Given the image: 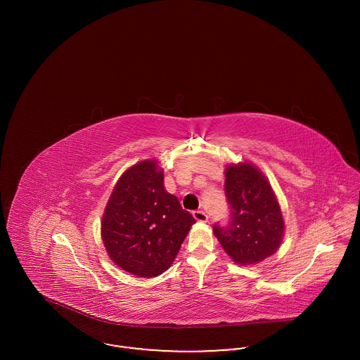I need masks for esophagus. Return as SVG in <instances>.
<instances>
[{
    "instance_id": "1",
    "label": "esophagus",
    "mask_w": 360,
    "mask_h": 360,
    "mask_svg": "<svg viewBox=\"0 0 360 360\" xmlns=\"http://www.w3.org/2000/svg\"><path fill=\"white\" fill-rule=\"evenodd\" d=\"M193 217H194L195 221H198V223H207V216H206L205 212H202V210H195V212H193Z\"/></svg>"
}]
</instances>
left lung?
<instances>
[{"label": "left lung", "mask_w": 360, "mask_h": 360, "mask_svg": "<svg viewBox=\"0 0 360 360\" xmlns=\"http://www.w3.org/2000/svg\"><path fill=\"white\" fill-rule=\"evenodd\" d=\"M225 194L231 221L213 226L224 251L240 266L274 255L283 240L285 220L266 175L251 162L231 163L225 167Z\"/></svg>", "instance_id": "left-lung-1"}]
</instances>
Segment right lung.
<instances>
[{"mask_svg": "<svg viewBox=\"0 0 360 360\" xmlns=\"http://www.w3.org/2000/svg\"><path fill=\"white\" fill-rule=\"evenodd\" d=\"M158 159H146L121 174L105 206L103 245L115 264L139 278L165 273L188 236L193 216L163 185Z\"/></svg>", "mask_w": 360, "mask_h": 360, "instance_id": "1", "label": "right lung"}]
</instances>
